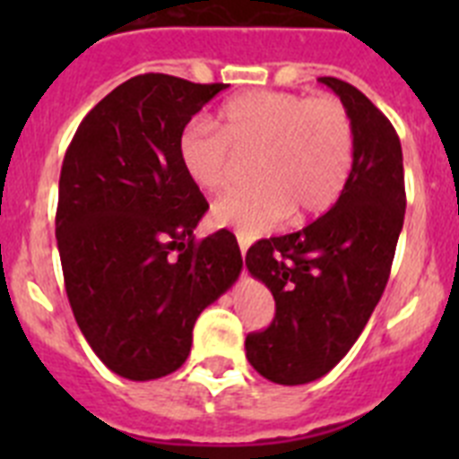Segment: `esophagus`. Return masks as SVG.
Listing matches in <instances>:
<instances>
[{
  "label": "esophagus",
  "instance_id": "1",
  "mask_svg": "<svg viewBox=\"0 0 459 459\" xmlns=\"http://www.w3.org/2000/svg\"><path fill=\"white\" fill-rule=\"evenodd\" d=\"M237 238H238V248H241V255H246V250H248V246H250V238L243 237V234H237Z\"/></svg>",
  "mask_w": 459,
  "mask_h": 459
}]
</instances>
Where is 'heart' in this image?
<instances>
[{"mask_svg":"<svg viewBox=\"0 0 459 459\" xmlns=\"http://www.w3.org/2000/svg\"><path fill=\"white\" fill-rule=\"evenodd\" d=\"M255 186L213 204V221L243 237L269 232L294 211L317 216L333 204L354 163V126L335 96L241 93L218 112L216 128L190 121L177 142L179 165L197 188L216 193L237 179V158L253 156Z\"/></svg>","mask_w":459,"mask_h":459,"instance_id":"b5f03b06","label":"heart"}]
</instances>
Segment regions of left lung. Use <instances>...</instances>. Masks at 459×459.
<instances>
[{
  "label": "left lung",
  "mask_w": 459,
  "mask_h": 459,
  "mask_svg": "<svg viewBox=\"0 0 459 459\" xmlns=\"http://www.w3.org/2000/svg\"><path fill=\"white\" fill-rule=\"evenodd\" d=\"M354 126V163L338 202L299 232L250 246L246 266L271 290L275 317L248 333L250 366L275 384H307L333 370L366 328L391 275L403 232L400 137L366 93L319 78Z\"/></svg>",
  "instance_id": "obj_1"
}]
</instances>
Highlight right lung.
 I'll return each instance as SVG.
<instances>
[{"label": "right lung", "mask_w": 459, "mask_h": 459, "mask_svg": "<svg viewBox=\"0 0 459 459\" xmlns=\"http://www.w3.org/2000/svg\"><path fill=\"white\" fill-rule=\"evenodd\" d=\"M225 87L135 75L93 105L64 156L55 232L68 303L126 379L179 370L200 312L241 273L232 232L195 238L209 204L177 156L186 124Z\"/></svg>", "instance_id": "1"}]
</instances>
